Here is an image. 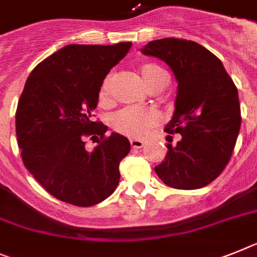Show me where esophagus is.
<instances>
[{
    "label": "esophagus",
    "instance_id": "34e87169",
    "mask_svg": "<svg viewBox=\"0 0 257 257\" xmlns=\"http://www.w3.org/2000/svg\"><path fill=\"white\" fill-rule=\"evenodd\" d=\"M144 141H141V140H131V146H132L133 149H141L144 148Z\"/></svg>",
    "mask_w": 257,
    "mask_h": 257
}]
</instances>
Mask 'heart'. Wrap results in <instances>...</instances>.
Wrapping results in <instances>:
<instances>
[{"mask_svg":"<svg viewBox=\"0 0 257 257\" xmlns=\"http://www.w3.org/2000/svg\"><path fill=\"white\" fill-rule=\"evenodd\" d=\"M141 78L146 87L150 90L154 86L161 85L163 82H167V75L165 70L153 64H146L140 69ZM108 85L109 79L103 82L100 88V100L107 102L108 99ZM162 121V117L158 111L153 108H133L128 107L121 111L116 112L111 117L112 128L116 132L131 137V139H145L154 131Z\"/></svg>","mask_w":257,"mask_h":257,"instance_id":"1","label":"heart"}]
</instances>
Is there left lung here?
Returning <instances> with one entry per match:
<instances>
[{"instance_id": "obj_1", "label": "left lung", "mask_w": 257, "mask_h": 257, "mask_svg": "<svg viewBox=\"0 0 257 257\" xmlns=\"http://www.w3.org/2000/svg\"><path fill=\"white\" fill-rule=\"evenodd\" d=\"M141 52L166 62L178 82L166 132L182 139L167 145L155 172L172 188H202L218 178L234 150L242 121L238 90L221 60L196 42L159 39Z\"/></svg>"}]
</instances>
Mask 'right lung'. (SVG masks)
Returning <instances> with one entry per match:
<instances>
[{"instance_id": "right-lung-1", "label": "right lung", "mask_w": 257, "mask_h": 257, "mask_svg": "<svg viewBox=\"0 0 257 257\" xmlns=\"http://www.w3.org/2000/svg\"><path fill=\"white\" fill-rule=\"evenodd\" d=\"M132 47L70 44L31 72L15 113L23 163L53 197L75 206H92L113 193L118 165L131 150L124 136L92 120L103 79ZM97 139L92 152L84 137Z\"/></svg>"}]
</instances>
